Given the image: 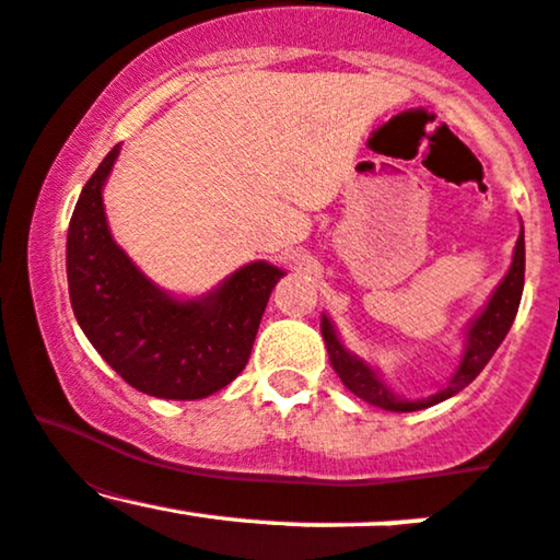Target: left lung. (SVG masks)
Here are the masks:
<instances>
[{"mask_svg":"<svg viewBox=\"0 0 560 560\" xmlns=\"http://www.w3.org/2000/svg\"><path fill=\"white\" fill-rule=\"evenodd\" d=\"M524 292V226L522 234L516 240V249H513V260L508 273L503 276L494 292L487 300V305L474 316L471 324L466 326L464 334V355H460L458 365H455L450 382L434 395L421 397V400H405V397L395 395L384 378L378 376L374 365H369L363 358H358L355 352H350L339 339L337 329H334L331 318L320 316V334H324L326 350H329V361L337 371V376L342 378V384L352 392L355 397H361L369 405H376L382 410H395V413H410V410H423L432 408V405L447 400V397L458 395L460 389L468 387L481 374L490 358L494 355L500 342L505 339L508 329H511L513 318L518 313V302H522Z\"/></svg>","mask_w":560,"mask_h":560,"instance_id":"1","label":"left lung"}]
</instances>
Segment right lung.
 Returning a JSON list of instances; mask_svg holds the SVG:
<instances>
[{
	"label": "right lung",
	"mask_w": 560,
	"mask_h": 560,
	"mask_svg": "<svg viewBox=\"0 0 560 560\" xmlns=\"http://www.w3.org/2000/svg\"><path fill=\"white\" fill-rule=\"evenodd\" d=\"M118 155L115 144L83 186L70 218V305L89 342L126 384L163 400H202L242 374L284 271L255 260L199 298L160 289L107 226L102 189Z\"/></svg>",
	"instance_id": "right-lung-1"
}]
</instances>
